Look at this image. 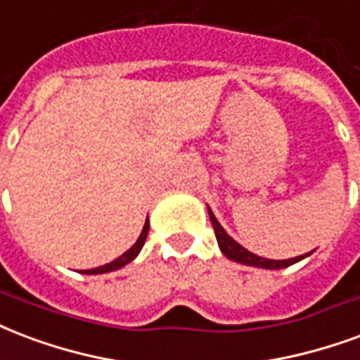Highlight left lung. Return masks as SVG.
Returning <instances> with one entry per match:
<instances>
[{
	"instance_id": "obj_1",
	"label": "left lung",
	"mask_w": 360,
	"mask_h": 360,
	"mask_svg": "<svg viewBox=\"0 0 360 360\" xmlns=\"http://www.w3.org/2000/svg\"><path fill=\"white\" fill-rule=\"evenodd\" d=\"M207 214H210V221H212V225H214L215 231V238H217V244H219V250L223 252V255L231 259V262L242 263V265H252V267H259V269H284L290 267V265H294V263L302 262L303 257H307L309 254L305 255H297V257H292V259H267V257H259V255L252 254V252H248L246 248H242L238 242L231 238L227 234V231L221 227V223L215 219L214 212L207 207Z\"/></svg>"
}]
</instances>
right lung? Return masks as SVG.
Instances as JSON below:
<instances>
[{"label":"right lung","instance_id":"obj_1","mask_svg":"<svg viewBox=\"0 0 360 360\" xmlns=\"http://www.w3.org/2000/svg\"><path fill=\"white\" fill-rule=\"evenodd\" d=\"M148 219L145 221V227H143V231H141L139 238H137V242L133 244L129 250H127L126 254H122L118 257V259H114V262L106 263V265H103V267H97V269H87V271H82L84 275H103V273H110V271H116V269H122L124 265H127L129 262H133L137 255H139L141 248L145 246V240H146V234H148Z\"/></svg>","mask_w":360,"mask_h":360}]
</instances>
